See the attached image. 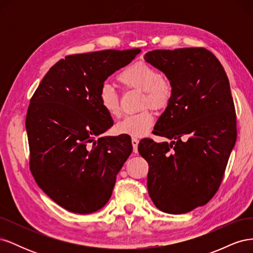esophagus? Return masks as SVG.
<instances>
[{
  "instance_id": "34e87169",
  "label": "esophagus",
  "mask_w": 253,
  "mask_h": 253,
  "mask_svg": "<svg viewBox=\"0 0 253 253\" xmlns=\"http://www.w3.org/2000/svg\"><path fill=\"white\" fill-rule=\"evenodd\" d=\"M138 143H139V139L133 137V138H132V144H133V152L135 153V154H136V153H138Z\"/></svg>"
}]
</instances>
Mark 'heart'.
Instances as JSON below:
<instances>
[{
    "label": "heart",
    "instance_id": "heart-1",
    "mask_svg": "<svg viewBox=\"0 0 253 253\" xmlns=\"http://www.w3.org/2000/svg\"><path fill=\"white\" fill-rule=\"evenodd\" d=\"M118 81L127 88L142 90L143 96L141 106H150L152 109L160 110L169 104L173 95L172 82L153 66L137 62L126 66L118 75ZM99 102L103 110L112 117L120 115L119 98L117 91L110 84L104 83L99 89ZM154 124V117L148 110L126 115L116 125V132L119 134L129 135L133 137H141L151 128Z\"/></svg>",
    "mask_w": 253,
    "mask_h": 253
}]
</instances>
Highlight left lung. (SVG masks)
<instances>
[{
	"label": "left lung",
	"instance_id": "8db88e82",
	"mask_svg": "<svg viewBox=\"0 0 253 253\" xmlns=\"http://www.w3.org/2000/svg\"><path fill=\"white\" fill-rule=\"evenodd\" d=\"M144 60L172 82L173 95L154 126L171 142L140 140L148 191L166 213L182 214L216 193L236 141V115L224 67L203 47L156 49Z\"/></svg>",
	"mask_w": 253,
	"mask_h": 253
}]
</instances>
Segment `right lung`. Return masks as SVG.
I'll use <instances>...</instances> for the list:
<instances>
[{
	"mask_svg": "<svg viewBox=\"0 0 253 253\" xmlns=\"http://www.w3.org/2000/svg\"><path fill=\"white\" fill-rule=\"evenodd\" d=\"M141 50L71 55L44 76L26 115L30 171L44 193L73 213L96 212L109 202L131 155L128 135L102 136L114 125L99 89Z\"/></svg>",
	"mask_w": 253,
	"mask_h": 253,
	"instance_id": "1",
	"label": "right lung"
}]
</instances>
